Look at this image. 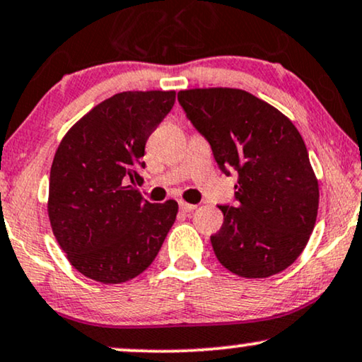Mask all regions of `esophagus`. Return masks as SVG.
<instances>
[{
  "instance_id": "1",
  "label": "esophagus",
  "mask_w": 362,
  "mask_h": 362,
  "mask_svg": "<svg viewBox=\"0 0 362 362\" xmlns=\"http://www.w3.org/2000/svg\"><path fill=\"white\" fill-rule=\"evenodd\" d=\"M178 205H180V210L182 211H194L197 209V205L194 204H187V202H178Z\"/></svg>"
}]
</instances>
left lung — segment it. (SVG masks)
I'll list each match as a JSON object with an SVG mask.
<instances>
[{
    "label": "left lung",
    "mask_w": 362,
    "mask_h": 362,
    "mask_svg": "<svg viewBox=\"0 0 362 362\" xmlns=\"http://www.w3.org/2000/svg\"><path fill=\"white\" fill-rule=\"evenodd\" d=\"M177 98L220 170L238 175L235 204L220 205L223 225L210 237L218 262L243 278L286 269L310 240L320 202L298 129L242 89H190Z\"/></svg>",
    "instance_id": "obj_1"
}]
</instances>
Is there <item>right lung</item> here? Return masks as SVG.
I'll return each mask as SVG.
<instances>
[{"label": "right lung", "mask_w": 362, "mask_h": 362, "mask_svg": "<svg viewBox=\"0 0 362 362\" xmlns=\"http://www.w3.org/2000/svg\"><path fill=\"white\" fill-rule=\"evenodd\" d=\"M175 104L173 90L119 93L84 115L57 147L49 177L52 233L72 267L124 283L151 267L175 221V200L137 192L146 142Z\"/></svg>", "instance_id": "1"}]
</instances>
